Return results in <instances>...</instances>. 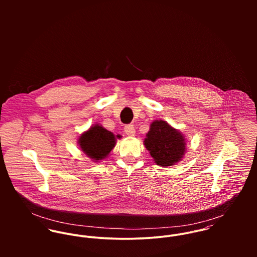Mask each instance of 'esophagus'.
<instances>
[{
  "label": "esophagus",
  "mask_w": 257,
  "mask_h": 257,
  "mask_svg": "<svg viewBox=\"0 0 257 257\" xmlns=\"http://www.w3.org/2000/svg\"><path fill=\"white\" fill-rule=\"evenodd\" d=\"M123 130H124V133L130 137H134L135 134H136V130H135V126L133 124H125Z\"/></svg>",
  "instance_id": "esophagus-1"
}]
</instances>
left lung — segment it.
Returning <instances> with one entry per match:
<instances>
[{
	"mask_svg": "<svg viewBox=\"0 0 257 257\" xmlns=\"http://www.w3.org/2000/svg\"><path fill=\"white\" fill-rule=\"evenodd\" d=\"M145 146L155 163L161 166L173 165L182 159L185 153L183 135L162 119L150 124Z\"/></svg>",
	"mask_w": 257,
	"mask_h": 257,
	"instance_id": "left-lung-1",
	"label": "left lung"
}]
</instances>
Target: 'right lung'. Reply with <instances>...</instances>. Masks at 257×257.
<instances>
[{"instance_id": "add662e5", "label": "right lung", "mask_w": 257, "mask_h": 257, "mask_svg": "<svg viewBox=\"0 0 257 257\" xmlns=\"http://www.w3.org/2000/svg\"><path fill=\"white\" fill-rule=\"evenodd\" d=\"M81 149L90 158L101 160L105 158L115 146V138L112 133L101 125H94L79 139Z\"/></svg>"}]
</instances>
